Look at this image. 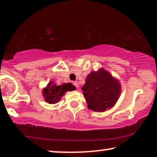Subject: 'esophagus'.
Returning a JSON list of instances; mask_svg holds the SVG:
<instances>
[{"instance_id": "1", "label": "esophagus", "mask_w": 157, "mask_h": 157, "mask_svg": "<svg viewBox=\"0 0 157 157\" xmlns=\"http://www.w3.org/2000/svg\"><path fill=\"white\" fill-rule=\"evenodd\" d=\"M73 84H74L77 88H79V85H78V83H77V82H74V83H73Z\"/></svg>"}]
</instances>
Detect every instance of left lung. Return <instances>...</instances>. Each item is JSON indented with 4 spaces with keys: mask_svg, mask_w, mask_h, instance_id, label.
Masks as SVG:
<instances>
[{
    "mask_svg": "<svg viewBox=\"0 0 157 157\" xmlns=\"http://www.w3.org/2000/svg\"><path fill=\"white\" fill-rule=\"evenodd\" d=\"M118 79L100 68L88 74L82 87L87 106L95 112H105L114 106L121 91Z\"/></svg>",
    "mask_w": 157,
    "mask_h": 157,
    "instance_id": "obj_1",
    "label": "left lung"
}]
</instances>
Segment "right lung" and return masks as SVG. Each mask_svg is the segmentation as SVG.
I'll return each mask as SVG.
<instances>
[{"label":"right lung","instance_id":"add662e5","mask_svg":"<svg viewBox=\"0 0 157 157\" xmlns=\"http://www.w3.org/2000/svg\"><path fill=\"white\" fill-rule=\"evenodd\" d=\"M76 90L75 86H73L71 83H64L61 86L56 85L54 83V81H50L42 90L43 97L45 100L49 104H55L59 102L64 93L67 91H73Z\"/></svg>","mask_w":157,"mask_h":157}]
</instances>
